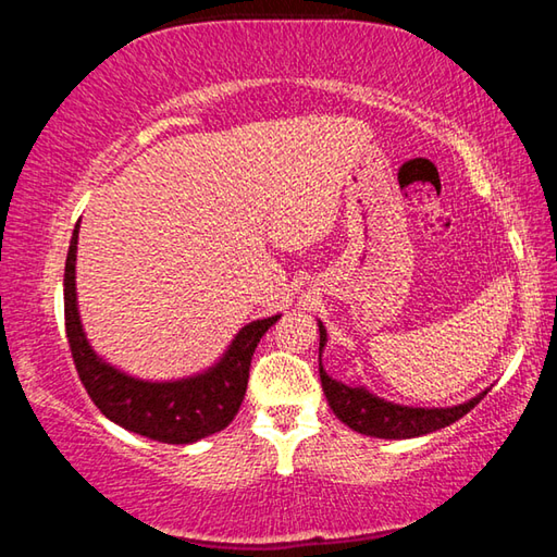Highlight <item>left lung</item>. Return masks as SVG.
Instances as JSON below:
<instances>
[{
  "label": "left lung",
  "mask_w": 557,
  "mask_h": 557,
  "mask_svg": "<svg viewBox=\"0 0 557 557\" xmlns=\"http://www.w3.org/2000/svg\"><path fill=\"white\" fill-rule=\"evenodd\" d=\"M326 344V329L319 324V351ZM322 375V388L326 393L329 408L334 410L338 420L344 422L361 435L383 437V440H408L420 437L428 432H435L451 425L459 418L484 400V393H479L476 398H471L465 405H455V408H440V410H425V408H405V405L385 403L375 395L366 393L363 388H348L344 383H336L329 379L324 369H319Z\"/></svg>",
  "instance_id": "8db88e82"
}]
</instances>
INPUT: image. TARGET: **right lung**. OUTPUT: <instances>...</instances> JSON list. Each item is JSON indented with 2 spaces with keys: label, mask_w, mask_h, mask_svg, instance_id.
<instances>
[{
  "label": "right lung",
  "mask_w": 557,
  "mask_h": 557,
  "mask_svg": "<svg viewBox=\"0 0 557 557\" xmlns=\"http://www.w3.org/2000/svg\"><path fill=\"white\" fill-rule=\"evenodd\" d=\"M75 248H78V225H75L63 275V312L65 336L78 371L83 388L98 410L137 435L166 442V445H188L231 425L240 410L250 379V361L262 334L280 317L260 319L243 329L231 344L223 361L209 373L176 383H147L129 379L112 366L102 363L83 334L78 307H75Z\"/></svg>",
  "instance_id": "1"
}]
</instances>
